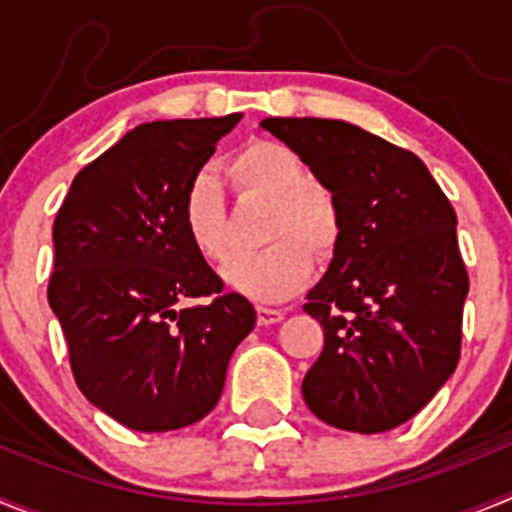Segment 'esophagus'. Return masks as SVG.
Wrapping results in <instances>:
<instances>
[{
  "instance_id": "34e87169",
  "label": "esophagus",
  "mask_w": 512,
  "mask_h": 512,
  "mask_svg": "<svg viewBox=\"0 0 512 512\" xmlns=\"http://www.w3.org/2000/svg\"><path fill=\"white\" fill-rule=\"evenodd\" d=\"M256 320H259V325H274L279 323V320H284V310H279V307L259 305L256 307Z\"/></svg>"
}]
</instances>
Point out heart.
Masks as SVG:
<instances>
[{
  "label": "heart",
  "mask_w": 512,
  "mask_h": 512,
  "mask_svg": "<svg viewBox=\"0 0 512 512\" xmlns=\"http://www.w3.org/2000/svg\"><path fill=\"white\" fill-rule=\"evenodd\" d=\"M228 174L241 197L269 200L264 238L269 246L241 253L223 277L253 300H282L310 279L312 259L325 261L343 238V207L328 184L310 176L297 151L277 140H253L235 153ZM182 228L194 253L223 264L233 251L225 192L212 171H197L182 194Z\"/></svg>",
  "instance_id": "b5f03b06"
}]
</instances>
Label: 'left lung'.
I'll use <instances>...</instances> for the list:
<instances>
[{
	"mask_svg": "<svg viewBox=\"0 0 512 512\" xmlns=\"http://www.w3.org/2000/svg\"><path fill=\"white\" fill-rule=\"evenodd\" d=\"M261 128L300 153L343 207L341 243L307 295L325 343L302 397L341 431L397 428L459 364L469 274L454 207L413 151L356 125L266 117Z\"/></svg>",
	"mask_w": 512,
	"mask_h": 512,
	"instance_id": "left-lung-1",
	"label": "left lung"
}]
</instances>
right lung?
<instances>
[{"mask_svg":"<svg viewBox=\"0 0 512 512\" xmlns=\"http://www.w3.org/2000/svg\"><path fill=\"white\" fill-rule=\"evenodd\" d=\"M241 112L138 125L71 182L53 220L48 302L79 390L125 428L174 431L223 395L256 312L189 246L182 194ZM184 299L200 306L176 311Z\"/></svg>","mask_w":512,"mask_h":512,"instance_id":"add662e5","label":"right lung"}]
</instances>
